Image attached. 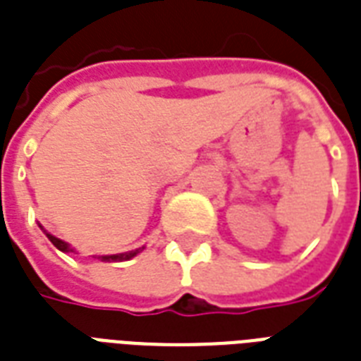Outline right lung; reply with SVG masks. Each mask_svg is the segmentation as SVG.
<instances>
[{"instance_id": "1", "label": "right lung", "mask_w": 361, "mask_h": 361, "mask_svg": "<svg viewBox=\"0 0 361 361\" xmlns=\"http://www.w3.org/2000/svg\"><path fill=\"white\" fill-rule=\"evenodd\" d=\"M48 240L52 241L54 245L58 247L59 251H63V252H75L73 249H71L65 241H61L59 238L52 236V234H47ZM140 252V249H136V251H129V252H120V255H106V257H99V260H103V262H121V260H129V258L136 257Z\"/></svg>"}]
</instances>
